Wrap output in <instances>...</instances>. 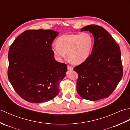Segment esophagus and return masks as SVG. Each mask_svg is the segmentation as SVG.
<instances>
[{"mask_svg": "<svg viewBox=\"0 0 130 130\" xmlns=\"http://www.w3.org/2000/svg\"><path fill=\"white\" fill-rule=\"evenodd\" d=\"M67 69H68V70H73V68L72 67V66H67Z\"/></svg>", "mask_w": 130, "mask_h": 130, "instance_id": "obj_1", "label": "esophagus"}]
</instances>
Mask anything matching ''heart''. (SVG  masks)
<instances>
[{"mask_svg": "<svg viewBox=\"0 0 130 130\" xmlns=\"http://www.w3.org/2000/svg\"><path fill=\"white\" fill-rule=\"evenodd\" d=\"M57 45L52 46V52L58 59L66 57L73 64L83 63L89 57L93 46L94 40L88 33L67 34L58 38Z\"/></svg>", "mask_w": 130, "mask_h": 130, "instance_id": "heart-1", "label": "heart"}]
</instances>
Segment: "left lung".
<instances>
[{
	"instance_id": "left-lung-1",
	"label": "left lung",
	"mask_w": 130,
	"mask_h": 130,
	"mask_svg": "<svg viewBox=\"0 0 130 130\" xmlns=\"http://www.w3.org/2000/svg\"><path fill=\"white\" fill-rule=\"evenodd\" d=\"M94 38L91 54L74 68L78 73L77 91L83 98L96 101L112 93L123 76L120 46L108 32L100 26H85Z\"/></svg>"
}]
</instances>
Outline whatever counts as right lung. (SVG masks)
<instances>
[{
    "mask_svg": "<svg viewBox=\"0 0 130 130\" xmlns=\"http://www.w3.org/2000/svg\"><path fill=\"white\" fill-rule=\"evenodd\" d=\"M58 34L50 30H27L9 47V81L26 101L46 102L59 94L67 66L55 60L52 52V44Z\"/></svg>",
    "mask_w": 130,
    "mask_h": 130,
    "instance_id": "obj_1",
    "label": "right lung"
}]
</instances>
